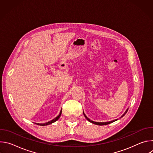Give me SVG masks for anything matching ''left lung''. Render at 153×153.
Wrapping results in <instances>:
<instances>
[{"mask_svg": "<svg viewBox=\"0 0 153 153\" xmlns=\"http://www.w3.org/2000/svg\"><path fill=\"white\" fill-rule=\"evenodd\" d=\"M128 109H127V110L125 111V114L121 117H122L126 113H127V111H128ZM83 115L85 116V118L88 120V121H89V122H91V123H94V124H96V125H108V124H110V123H113V122H114V121H116V120H117V119L116 120H112V121H110V122H94V121H92V120H91L90 119H89L88 117H87L86 116H85V114L83 113Z\"/></svg>", "mask_w": 153, "mask_h": 153, "instance_id": "8db88e82", "label": "left lung"}]
</instances>
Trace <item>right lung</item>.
I'll use <instances>...</instances> for the list:
<instances>
[{
  "mask_svg": "<svg viewBox=\"0 0 153 153\" xmlns=\"http://www.w3.org/2000/svg\"><path fill=\"white\" fill-rule=\"evenodd\" d=\"M61 114H62V110L60 111V114H59V115H58L56 118H54V119H53L52 120H51V121H50V122H47V123H36V124H37V125H42V126H45V125H50V124H51V123H53V122H56V120H57L59 119V118L60 117Z\"/></svg>",
  "mask_w": 153,
  "mask_h": 153,
  "instance_id": "obj_1",
  "label": "right lung"
}]
</instances>
